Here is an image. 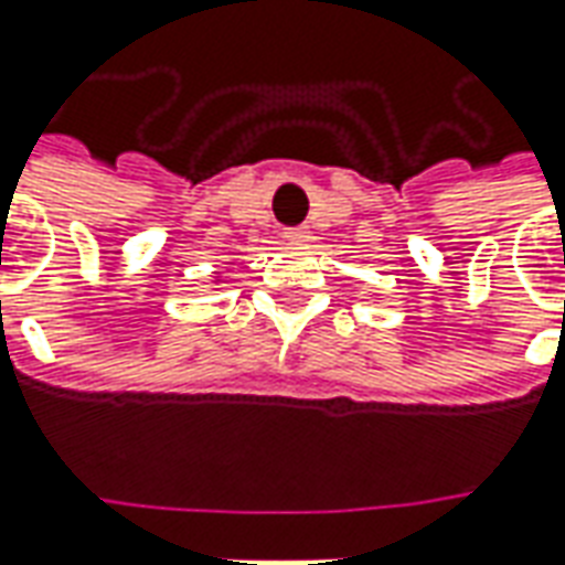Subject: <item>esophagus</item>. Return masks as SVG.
<instances>
[{
  "instance_id": "1",
  "label": "esophagus",
  "mask_w": 565,
  "mask_h": 565,
  "mask_svg": "<svg viewBox=\"0 0 565 565\" xmlns=\"http://www.w3.org/2000/svg\"><path fill=\"white\" fill-rule=\"evenodd\" d=\"M284 238H287V242H306V238H309V228L306 226L284 228Z\"/></svg>"
}]
</instances>
